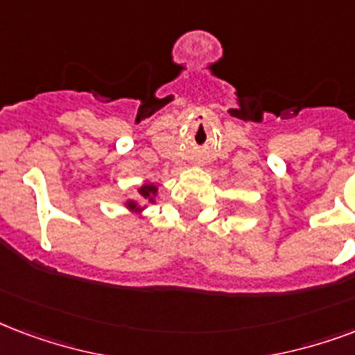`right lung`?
I'll use <instances>...</instances> for the list:
<instances>
[{
	"label": "right lung",
	"mask_w": 355,
	"mask_h": 355,
	"mask_svg": "<svg viewBox=\"0 0 355 355\" xmlns=\"http://www.w3.org/2000/svg\"><path fill=\"white\" fill-rule=\"evenodd\" d=\"M137 191H139V196H141L143 201L154 202V197H156V193H158V188H156L154 184H143L141 188L137 189ZM126 208L135 214H139L143 210V207L137 201H126Z\"/></svg>",
	"instance_id": "right-lung-1"
}]
</instances>
